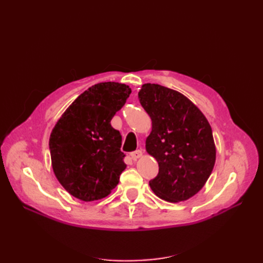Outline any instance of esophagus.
I'll return each mask as SVG.
<instances>
[{
  "label": "esophagus",
  "instance_id": "esophagus-1",
  "mask_svg": "<svg viewBox=\"0 0 263 263\" xmlns=\"http://www.w3.org/2000/svg\"><path fill=\"white\" fill-rule=\"evenodd\" d=\"M130 157L134 161H136L137 159L141 158L142 157V151L141 150H136V151H133V153H130Z\"/></svg>",
  "mask_w": 263,
  "mask_h": 263
}]
</instances>
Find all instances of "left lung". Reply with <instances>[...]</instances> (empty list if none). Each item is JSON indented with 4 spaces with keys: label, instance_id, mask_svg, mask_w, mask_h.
I'll return each instance as SVG.
<instances>
[{
    "label": "left lung",
    "instance_id": "left-lung-1",
    "mask_svg": "<svg viewBox=\"0 0 263 263\" xmlns=\"http://www.w3.org/2000/svg\"><path fill=\"white\" fill-rule=\"evenodd\" d=\"M138 99L153 123L146 150L159 164L149 185L161 200L186 201L201 191L213 171L216 148L212 127L195 104L169 87L146 83Z\"/></svg>",
    "mask_w": 263,
    "mask_h": 263
}]
</instances>
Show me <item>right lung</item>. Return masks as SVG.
I'll return each instance as SVG.
<instances>
[{
	"label": "right lung",
	"instance_id": "obj_1",
	"mask_svg": "<svg viewBox=\"0 0 263 263\" xmlns=\"http://www.w3.org/2000/svg\"><path fill=\"white\" fill-rule=\"evenodd\" d=\"M130 93L128 85L118 82L94 84L79 95L53 127L49 138L53 173L79 200L107 196L126 169L122 136L110 121Z\"/></svg>",
	"mask_w": 263,
	"mask_h": 263
}]
</instances>
